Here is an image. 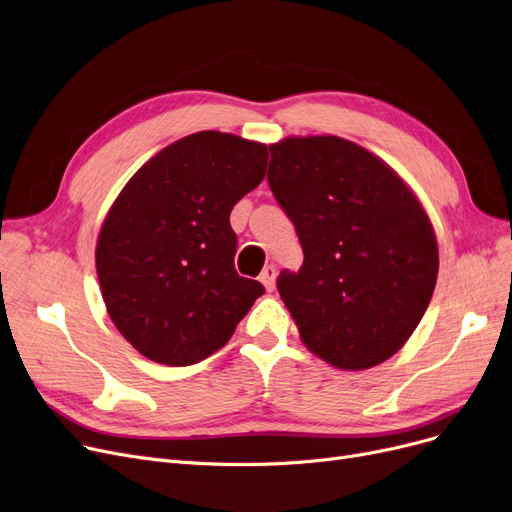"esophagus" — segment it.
Returning a JSON list of instances; mask_svg holds the SVG:
<instances>
[{"label": "esophagus", "instance_id": "34e87169", "mask_svg": "<svg viewBox=\"0 0 512 512\" xmlns=\"http://www.w3.org/2000/svg\"><path fill=\"white\" fill-rule=\"evenodd\" d=\"M259 280L265 286V291H272L276 286V265H265L263 272L259 274Z\"/></svg>", "mask_w": 512, "mask_h": 512}]
</instances>
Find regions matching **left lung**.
Segmentation results:
<instances>
[{
  "label": "left lung",
  "instance_id": "8db88e82",
  "mask_svg": "<svg viewBox=\"0 0 512 512\" xmlns=\"http://www.w3.org/2000/svg\"><path fill=\"white\" fill-rule=\"evenodd\" d=\"M268 182L297 228L303 265L278 293L303 345L339 370L379 366L406 345L435 291L439 251L414 190L360 144H270Z\"/></svg>",
  "mask_w": 512,
  "mask_h": 512
}]
</instances>
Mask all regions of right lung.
I'll return each instance as SVG.
<instances>
[{"mask_svg":"<svg viewBox=\"0 0 512 512\" xmlns=\"http://www.w3.org/2000/svg\"><path fill=\"white\" fill-rule=\"evenodd\" d=\"M265 165L261 142L196 131L146 161L108 209L96 242L100 291L144 358L165 366L209 358L265 293L236 274L230 226Z\"/></svg>","mask_w":512,"mask_h":512,"instance_id":"obj_1","label":"right lung"}]
</instances>
